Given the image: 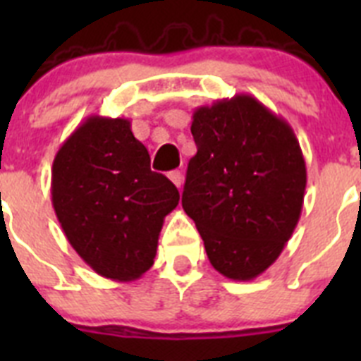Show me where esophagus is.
Here are the masks:
<instances>
[{"label": "esophagus", "mask_w": 361, "mask_h": 361, "mask_svg": "<svg viewBox=\"0 0 361 361\" xmlns=\"http://www.w3.org/2000/svg\"><path fill=\"white\" fill-rule=\"evenodd\" d=\"M168 177H170L171 183H173L175 186L180 190V186H183V173H180L178 170H173V171H170V173H168Z\"/></svg>", "instance_id": "esophagus-1"}]
</instances>
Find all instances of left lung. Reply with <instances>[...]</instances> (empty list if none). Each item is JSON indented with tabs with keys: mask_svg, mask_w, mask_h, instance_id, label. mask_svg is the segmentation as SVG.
<instances>
[{
	"mask_svg": "<svg viewBox=\"0 0 361 361\" xmlns=\"http://www.w3.org/2000/svg\"><path fill=\"white\" fill-rule=\"evenodd\" d=\"M191 133L197 153L184 212L220 275L257 279L280 257L302 213L307 171L298 139L288 121L247 94L197 108Z\"/></svg>",
	"mask_w": 361,
	"mask_h": 361,
	"instance_id": "left-lung-1",
	"label": "left lung"
}]
</instances>
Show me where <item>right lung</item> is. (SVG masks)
Returning a JSON list of instances; mask_svg holds the SVG:
<instances>
[{"instance_id":"obj_1","label":"right lung","mask_w":361,"mask_h":361,"mask_svg":"<svg viewBox=\"0 0 361 361\" xmlns=\"http://www.w3.org/2000/svg\"><path fill=\"white\" fill-rule=\"evenodd\" d=\"M52 206L75 253L97 275L116 282L142 276L153 266L164 216L178 190L149 170V153L132 123L90 116L57 149Z\"/></svg>"}]
</instances>
